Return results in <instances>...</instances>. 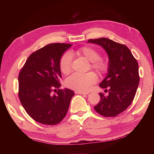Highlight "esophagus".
<instances>
[{
  "label": "esophagus",
  "instance_id": "34e87169",
  "mask_svg": "<svg viewBox=\"0 0 154 154\" xmlns=\"http://www.w3.org/2000/svg\"><path fill=\"white\" fill-rule=\"evenodd\" d=\"M75 94H88V92H80V91H75Z\"/></svg>",
  "mask_w": 154,
  "mask_h": 154
}]
</instances>
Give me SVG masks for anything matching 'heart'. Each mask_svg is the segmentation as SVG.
<instances>
[{
  "label": "heart",
  "mask_w": 154,
  "mask_h": 154,
  "mask_svg": "<svg viewBox=\"0 0 154 154\" xmlns=\"http://www.w3.org/2000/svg\"><path fill=\"white\" fill-rule=\"evenodd\" d=\"M79 56L84 57L88 61L92 62V67L100 72H105L106 65L100 60L98 52L90 47L85 46L77 50L72 51L70 54H64L59 62L60 70L62 73L69 74L71 70V56ZM97 81V76L92 72L85 74H73L68 77L65 82L68 88L80 92H86Z\"/></svg>",
  "instance_id": "b5f03b06"
}]
</instances>
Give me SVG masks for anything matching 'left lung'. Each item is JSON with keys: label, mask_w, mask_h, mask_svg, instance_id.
Returning a JSON list of instances; mask_svg holds the SVG:
<instances>
[{"label": "left lung", "mask_w": 154, "mask_h": 154, "mask_svg": "<svg viewBox=\"0 0 154 154\" xmlns=\"http://www.w3.org/2000/svg\"><path fill=\"white\" fill-rule=\"evenodd\" d=\"M105 49L109 57L107 74L99 86L106 88L108 96L100 93L95 111L105 117H115L126 110L133 101L139 83V65L126 45L106 38L89 39Z\"/></svg>", "instance_id": "obj_1"}]
</instances>
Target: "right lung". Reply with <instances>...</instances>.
<instances>
[{
  "label": "right lung",
  "instance_id": "1",
  "mask_svg": "<svg viewBox=\"0 0 154 154\" xmlns=\"http://www.w3.org/2000/svg\"><path fill=\"white\" fill-rule=\"evenodd\" d=\"M72 45L50 43L31 54L18 77L19 98L25 111L34 120L55 125L66 116L75 93L61 87L59 62Z\"/></svg>",
  "mask_w": 154,
  "mask_h": 154
}]
</instances>
